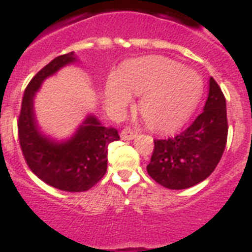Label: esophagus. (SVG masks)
<instances>
[{
	"instance_id": "34e87169",
	"label": "esophagus",
	"mask_w": 252,
	"mask_h": 252,
	"mask_svg": "<svg viewBox=\"0 0 252 252\" xmlns=\"http://www.w3.org/2000/svg\"><path fill=\"white\" fill-rule=\"evenodd\" d=\"M120 137L123 140H126V141H129V140H133V138L137 137V132H134L133 129H130V128H124L122 130V133H120Z\"/></svg>"
}]
</instances>
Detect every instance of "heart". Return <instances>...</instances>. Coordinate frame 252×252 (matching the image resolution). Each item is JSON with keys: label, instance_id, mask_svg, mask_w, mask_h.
Segmentation results:
<instances>
[{"label": "heart", "instance_id": "heart-1", "mask_svg": "<svg viewBox=\"0 0 252 252\" xmlns=\"http://www.w3.org/2000/svg\"><path fill=\"white\" fill-rule=\"evenodd\" d=\"M197 72L161 56L128 61L120 73H111L104 86L110 110L120 112L141 95L138 110L146 126L158 133L179 129L191 118L203 95Z\"/></svg>", "mask_w": 252, "mask_h": 252}]
</instances>
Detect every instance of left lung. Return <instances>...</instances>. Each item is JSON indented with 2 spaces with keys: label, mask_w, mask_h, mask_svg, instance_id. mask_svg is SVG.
<instances>
[{
  "label": "left lung",
  "mask_w": 252,
  "mask_h": 252,
  "mask_svg": "<svg viewBox=\"0 0 252 252\" xmlns=\"http://www.w3.org/2000/svg\"><path fill=\"white\" fill-rule=\"evenodd\" d=\"M226 100L213 78L203 112L183 133L156 140L148 174L168 189L193 187L211 175L226 146Z\"/></svg>",
  "instance_id": "obj_1"
}]
</instances>
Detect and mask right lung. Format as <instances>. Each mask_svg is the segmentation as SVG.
<instances>
[{
  "label": "right lung",
  "instance_id": "right-lung-1",
  "mask_svg": "<svg viewBox=\"0 0 252 252\" xmlns=\"http://www.w3.org/2000/svg\"><path fill=\"white\" fill-rule=\"evenodd\" d=\"M80 63L76 53L53 59L27 85L22 99L18 134L29 167L48 186L66 192L90 189L107 171V146L120 140L115 128L103 126L94 114L86 115L66 138L44 133L35 112V96L47 78L60 69Z\"/></svg>",
  "mask_w": 252,
  "mask_h": 252
}]
</instances>
